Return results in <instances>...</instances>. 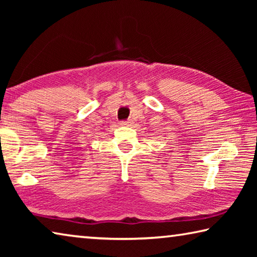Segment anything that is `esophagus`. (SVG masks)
Returning <instances> with one entry per match:
<instances>
[{
	"mask_svg": "<svg viewBox=\"0 0 257 257\" xmlns=\"http://www.w3.org/2000/svg\"><path fill=\"white\" fill-rule=\"evenodd\" d=\"M133 121L132 120H127V121H121L120 124L121 125H125V127H129V125H132Z\"/></svg>",
	"mask_w": 257,
	"mask_h": 257,
	"instance_id": "34e87169",
	"label": "esophagus"
}]
</instances>
